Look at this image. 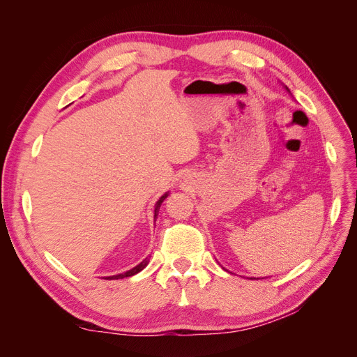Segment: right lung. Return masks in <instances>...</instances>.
Returning <instances> with one entry per match:
<instances>
[{
  "label": "right lung",
  "instance_id": "add662e5",
  "mask_svg": "<svg viewBox=\"0 0 357 357\" xmlns=\"http://www.w3.org/2000/svg\"><path fill=\"white\" fill-rule=\"evenodd\" d=\"M168 197V193H165L164 197H160L159 198V201L156 202V205H155V222H156V218H158V213H159V207H160V204L164 202V199ZM147 264H149V257H146L144 261L139 264V265H137L135 268H132V269H129V271H126V273H123V274H119V275H112V277H107V278H110V280H119V278H125V277H131V275H134V274H137V273H139L142 271V269H144L146 266H147Z\"/></svg>",
  "mask_w": 357,
  "mask_h": 357
}]
</instances>
